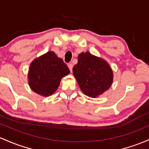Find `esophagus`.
<instances>
[{
	"instance_id": "34e87169",
	"label": "esophagus",
	"mask_w": 149,
	"mask_h": 149,
	"mask_svg": "<svg viewBox=\"0 0 149 149\" xmlns=\"http://www.w3.org/2000/svg\"><path fill=\"white\" fill-rule=\"evenodd\" d=\"M68 68H69L70 71H71V73H72V69H73V64H72V63H68Z\"/></svg>"
}]
</instances>
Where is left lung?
Masks as SVG:
<instances>
[{"label":"left lung","mask_w":149,"mask_h":149,"mask_svg":"<svg viewBox=\"0 0 149 149\" xmlns=\"http://www.w3.org/2000/svg\"><path fill=\"white\" fill-rule=\"evenodd\" d=\"M73 72L82 92L91 97L107 91L113 81V72L108 63L89 52L78 55Z\"/></svg>","instance_id":"left-lung-1"}]
</instances>
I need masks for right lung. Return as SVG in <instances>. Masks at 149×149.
<instances>
[{
    "mask_svg": "<svg viewBox=\"0 0 149 149\" xmlns=\"http://www.w3.org/2000/svg\"><path fill=\"white\" fill-rule=\"evenodd\" d=\"M70 70L54 52H48L35 58L29 68V86L34 92L47 97L56 91L61 78Z\"/></svg>",
    "mask_w": 149,
    "mask_h": 149,
    "instance_id": "right-lung-1",
    "label": "right lung"
}]
</instances>
